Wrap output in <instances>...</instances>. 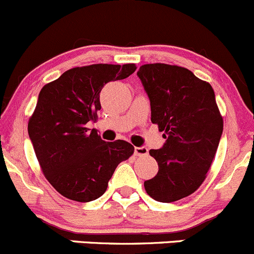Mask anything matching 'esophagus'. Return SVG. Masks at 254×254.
<instances>
[{"mask_svg": "<svg viewBox=\"0 0 254 254\" xmlns=\"http://www.w3.org/2000/svg\"><path fill=\"white\" fill-rule=\"evenodd\" d=\"M134 154L137 156H146L148 155V149L145 146H135Z\"/></svg>", "mask_w": 254, "mask_h": 254, "instance_id": "esophagus-1", "label": "esophagus"}]
</instances>
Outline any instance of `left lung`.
I'll list each match as a JSON object with an SVG mask.
<instances>
[{"label":"left lung","instance_id":"1","mask_svg":"<svg viewBox=\"0 0 254 254\" xmlns=\"http://www.w3.org/2000/svg\"><path fill=\"white\" fill-rule=\"evenodd\" d=\"M137 75L150 100L151 122L166 139L163 148L149 150L159 171L144 188L158 202H176L205 180L223 134V117L211 85L190 69L150 64L140 66Z\"/></svg>","mask_w":254,"mask_h":254}]
</instances>
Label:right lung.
Segmentation results:
<instances>
[{"label": "right lung", "instance_id": "right-lung-1", "mask_svg": "<svg viewBox=\"0 0 254 254\" xmlns=\"http://www.w3.org/2000/svg\"><path fill=\"white\" fill-rule=\"evenodd\" d=\"M135 69L134 64L75 67L40 90L28 133L43 174L64 197L85 203L103 195L117 165L134 151L126 140L105 142L87 124L96 121L104 85Z\"/></svg>", "mask_w": 254, "mask_h": 254}]
</instances>
